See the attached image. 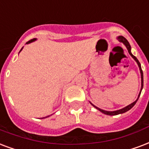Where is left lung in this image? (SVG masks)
I'll list each match as a JSON object with an SVG mask.
<instances>
[{"label":"left lung","mask_w":149,"mask_h":149,"mask_svg":"<svg viewBox=\"0 0 149 149\" xmlns=\"http://www.w3.org/2000/svg\"><path fill=\"white\" fill-rule=\"evenodd\" d=\"M118 40L120 42H123L125 45H126V49H127V50H128V52H129L130 55L132 57L134 58V60L137 62V65H138V67H139V69H140V72H141V91H140L139 93V95H138V97H137V99L134 102H133L132 104H129L128 106H126V107H125V108H122V109H119V110H117V111H104V110H102V109H100V108H97V107H96L95 105H93V104L91 103V104L94 107V108H96L97 109V110H99L100 111H101L102 113H104V114H105V115H108V116H116V115H119V114H123V113H125L127 111L130 110L133 107H134V105H135V104L137 103V100H138V98H139L140 95H141V90H142L143 89V84H144V81H143V71H142V69H141V63H140V62L138 61V60L137 59V57L136 56H134V55L132 54L131 53V47H130V43L128 42V41L126 40L124 37L123 36H118Z\"/></svg>","instance_id":"obj_1"}]
</instances>
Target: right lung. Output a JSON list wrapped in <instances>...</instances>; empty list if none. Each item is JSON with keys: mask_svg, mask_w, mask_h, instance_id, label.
I'll list each match as a JSON object with an SVG mask.
<instances>
[{"mask_svg": "<svg viewBox=\"0 0 149 149\" xmlns=\"http://www.w3.org/2000/svg\"><path fill=\"white\" fill-rule=\"evenodd\" d=\"M36 41V38L31 39V40H30V41H27V42H26V44H29V43H31V42H33V41ZM22 49H23V48H22V49H21V50H20L19 52H21V51H22ZM47 117H49V116H46V117H45V118H47Z\"/></svg>", "mask_w": 149, "mask_h": 149, "instance_id": "add662e5", "label": "right lung"}]
</instances>
